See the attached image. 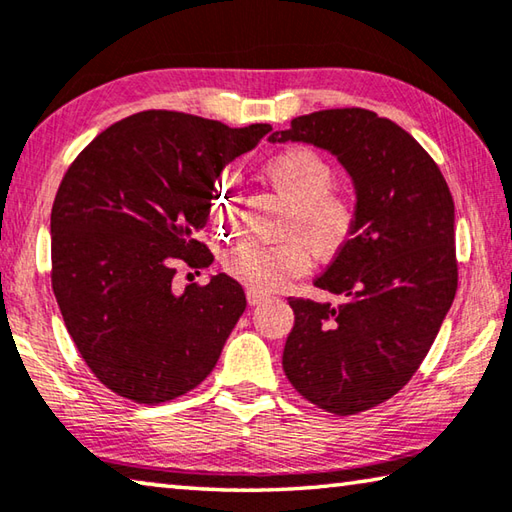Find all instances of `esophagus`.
<instances>
[{
    "instance_id": "34e87169",
    "label": "esophagus",
    "mask_w": 512,
    "mask_h": 512,
    "mask_svg": "<svg viewBox=\"0 0 512 512\" xmlns=\"http://www.w3.org/2000/svg\"><path fill=\"white\" fill-rule=\"evenodd\" d=\"M246 296H248V302H250V305H262L264 300L271 298V293H266V291H262V289H253V287H250V289L246 291Z\"/></svg>"
}]
</instances>
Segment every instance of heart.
Returning <instances> with one entry per match:
<instances>
[{
	"label": "heart",
	"mask_w": 512,
	"mask_h": 512,
	"mask_svg": "<svg viewBox=\"0 0 512 512\" xmlns=\"http://www.w3.org/2000/svg\"><path fill=\"white\" fill-rule=\"evenodd\" d=\"M264 173L275 192L291 205L282 232L293 239L277 246L255 241L239 244L230 253L228 268L248 287L271 291L282 287L289 277L307 271L311 264L309 247L320 259L339 255L354 235L357 214L348 196L334 192L339 180L334 164L305 146L275 153L266 160ZM214 214L221 223L232 221V194L219 192L214 196Z\"/></svg>",
	"instance_id": "b5f03b06"
}]
</instances>
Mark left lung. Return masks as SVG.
Returning <instances> with one entry per match:
<instances>
[{
  "mask_svg": "<svg viewBox=\"0 0 512 512\" xmlns=\"http://www.w3.org/2000/svg\"><path fill=\"white\" fill-rule=\"evenodd\" d=\"M268 142L332 153L357 194L350 244L314 280L343 302L289 300L296 323L284 345V375L318 409H372L413 377L454 302L452 194L404 128L363 108L296 117Z\"/></svg>",
  "mask_w": 512,
  "mask_h": 512,
  "instance_id": "left-lung-1",
  "label": "left lung"
}]
</instances>
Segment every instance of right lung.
I'll return each mask as SVG.
<instances>
[{"instance_id": "1", "label": "right lung", "mask_w": 512, "mask_h": 512, "mask_svg": "<svg viewBox=\"0 0 512 512\" xmlns=\"http://www.w3.org/2000/svg\"><path fill=\"white\" fill-rule=\"evenodd\" d=\"M268 131L146 110L106 128L67 169L51 207V284L69 336L112 393L167 402L219 361L244 289L219 273L178 293L173 275L178 262L207 266L198 235L216 178Z\"/></svg>"}]
</instances>
